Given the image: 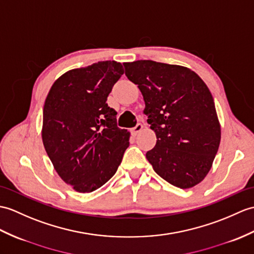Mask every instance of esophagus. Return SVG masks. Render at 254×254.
Returning a JSON list of instances; mask_svg holds the SVG:
<instances>
[{
    "label": "esophagus",
    "mask_w": 254,
    "mask_h": 254,
    "mask_svg": "<svg viewBox=\"0 0 254 254\" xmlns=\"http://www.w3.org/2000/svg\"><path fill=\"white\" fill-rule=\"evenodd\" d=\"M141 129H143V125H141V123H137L136 126H135L134 127H132L131 132H132L133 135H136L137 133H139L141 131Z\"/></svg>",
    "instance_id": "34e87169"
}]
</instances>
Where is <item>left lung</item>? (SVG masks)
<instances>
[{
    "instance_id": "1",
    "label": "left lung",
    "mask_w": 254,
    "mask_h": 254,
    "mask_svg": "<svg viewBox=\"0 0 254 254\" xmlns=\"http://www.w3.org/2000/svg\"><path fill=\"white\" fill-rule=\"evenodd\" d=\"M143 94L147 122L157 136L147 151L155 172L173 186L190 188L209 173L221 140L213 97L201 78L178 64H123Z\"/></svg>"
}]
</instances>
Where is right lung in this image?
<instances>
[{"label":"right lung","mask_w":254,"mask_h":254,"mask_svg":"<svg viewBox=\"0 0 254 254\" xmlns=\"http://www.w3.org/2000/svg\"><path fill=\"white\" fill-rule=\"evenodd\" d=\"M125 73L115 61L69 70L47 94L43 108L44 148L62 180L79 192L102 187L128 147L129 133L117 126V111L106 103Z\"/></svg>","instance_id":"right-lung-1"}]
</instances>
